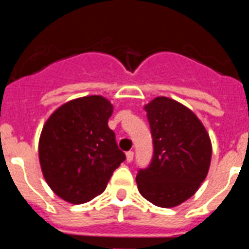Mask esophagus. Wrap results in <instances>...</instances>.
<instances>
[{
  "mask_svg": "<svg viewBox=\"0 0 249 249\" xmlns=\"http://www.w3.org/2000/svg\"><path fill=\"white\" fill-rule=\"evenodd\" d=\"M126 160L127 162H132V160H133V151H128L126 153Z\"/></svg>",
  "mask_w": 249,
  "mask_h": 249,
  "instance_id": "34e87169",
  "label": "esophagus"
}]
</instances>
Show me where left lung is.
<instances>
[{
	"label": "left lung",
	"instance_id": "obj_1",
	"mask_svg": "<svg viewBox=\"0 0 249 249\" xmlns=\"http://www.w3.org/2000/svg\"><path fill=\"white\" fill-rule=\"evenodd\" d=\"M153 140V157L136 177L147 201L171 208L192 197L204 181L212 157L206 128L191 109L167 97L144 106Z\"/></svg>",
	"mask_w": 249,
	"mask_h": 249
}]
</instances>
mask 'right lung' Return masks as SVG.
<instances>
[{
    "label": "right lung",
    "instance_id": "obj_1",
    "mask_svg": "<svg viewBox=\"0 0 249 249\" xmlns=\"http://www.w3.org/2000/svg\"><path fill=\"white\" fill-rule=\"evenodd\" d=\"M113 106L102 96L65 103L51 114L39 137L43 177L58 197L86 203L106 190L126 156L108 127Z\"/></svg>",
    "mask_w": 249,
    "mask_h": 249
}]
</instances>
